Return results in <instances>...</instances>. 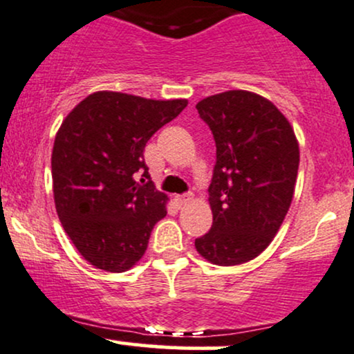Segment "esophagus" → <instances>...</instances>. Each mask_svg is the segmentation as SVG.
Instances as JSON below:
<instances>
[{
  "label": "esophagus",
  "instance_id": "1",
  "mask_svg": "<svg viewBox=\"0 0 354 354\" xmlns=\"http://www.w3.org/2000/svg\"><path fill=\"white\" fill-rule=\"evenodd\" d=\"M176 201H177V204L184 206V204H187L189 201H191V194H182V196H176Z\"/></svg>",
  "mask_w": 354,
  "mask_h": 354
}]
</instances>
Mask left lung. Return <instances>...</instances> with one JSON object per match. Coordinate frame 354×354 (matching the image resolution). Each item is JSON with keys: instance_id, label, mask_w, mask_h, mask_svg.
I'll list each match as a JSON object with an SVG mask.
<instances>
[{"instance_id": "obj_1", "label": "left lung", "mask_w": 354, "mask_h": 354, "mask_svg": "<svg viewBox=\"0 0 354 354\" xmlns=\"http://www.w3.org/2000/svg\"><path fill=\"white\" fill-rule=\"evenodd\" d=\"M196 109L216 143L207 189L212 226L196 239V250L223 267L245 263L282 226L297 180L299 143L287 118L248 91L209 96Z\"/></svg>"}]
</instances>
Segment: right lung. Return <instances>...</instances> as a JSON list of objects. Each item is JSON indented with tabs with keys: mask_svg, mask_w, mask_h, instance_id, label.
<instances>
[{
	"mask_svg": "<svg viewBox=\"0 0 354 354\" xmlns=\"http://www.w3.org/2000/svg\"><path fill=\"white\" fill-rule=\"evenodd\" d=\"M187 106L101 91L62 121L52 150L55 209L79 253L106 272H127L167 214L165 194L148 174V140Z\"/></svg>",
	"mask_w": 354,
	"mask_h": 354,
	"instance_id": "obj_1",
	"label": "right lung"
}]
</instances>
